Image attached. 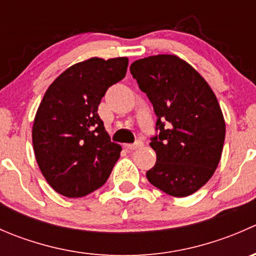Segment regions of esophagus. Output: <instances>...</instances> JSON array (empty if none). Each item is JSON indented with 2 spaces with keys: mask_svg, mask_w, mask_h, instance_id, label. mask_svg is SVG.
Segmentation results:
<instances>
[{
  "mask_svg": "<svg viewBox=\"0 0 256 256\" xmlns=\"http://www.w3.org/2000/svg\"><path fill=\"white\" fill-rule=\"evenodd\" d=\"M142 146V142H141L140 140H138V141H135V142L134 144H125V148H128V150H136V148H138V147H141Z\"/></svg>",
  "mask_w": 256,
  "mask_h": 256,
  "instance_id": "esophagus-1",
  "label": "esophagus"
}]
</instances>
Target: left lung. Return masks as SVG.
Returning a JSON list of instances; mask_svg holds the SVG:
<instances>
[{"label": "left lung", "mask_w": 256, "mask_h": 256, "mask_svg": "<svg viewBox=\"0 0 256 256\" xmlns=\"http://www.w3.org/2000/svg\"><path fill=\"white\" fill-rule=\"evenodd\" d=\"M134 79L157 116L150 146L156 164L146 172L151 184L174 197H187L206 184L220 161L226 122L204 79L176 56L134 62Z\"/></svg>", "instance_id": "left-lung-1"}]
</instances>
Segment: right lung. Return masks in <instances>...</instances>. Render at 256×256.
<instances>
[{
  "label": "right lung",
  "instance_id": "1",
  "mask_svg": "<svg viewBox=\"0 0 256 256\" xmlns=\"http://www.w3.org/2000/svg\"><path fill=\"white\" fill-rule=\"evenodd\" d=\"M128 58H92L62 73L43 96L32 130L36 160L56 192L79 198L102 187L120 157L98 114L106 90L122 80Z\"/></svg>",
  "mask_w": 256,
  "mask_h": 256
}]
</instances>
